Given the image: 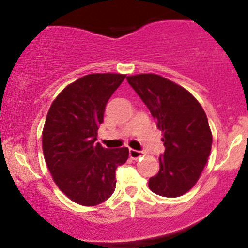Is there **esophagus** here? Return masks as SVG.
Returning a JSON list of instances; mask_svg holds the SVG:
<instances>
[{
    "label": "esophagus",
    "mask_w": 248,
    "mask_h": 248,
    "mask_svg": "<svg viewBox=\"0 0 248 248\" xmlns=\"http://www.w3.org/2000/svg\"><path fill=\"white\" fill-rule=\"evenodd\" d=\"M142 155H143V153L139 152V150L129 149V156H130V158H133V160H138V158L141 157Z\"/></svg>",
    "instance_id": "esophagus-1"
}]
</instances>
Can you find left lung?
I'll use <instances>...</instances> for the list:
<instances>
[{"mask_svg":"<svg viewBox=\"0 0 248 248\" xmlns=\"http://www.w3.org/2000/svg\"><path fill=\"white\" fill-rule=\"evenodd\" d=\"M163 133L160 170L149 189L163 197H179L197 183L211 152L212 134L203 107L191 93L153 73L127 77Z\"/></svg>","mask_w":248,"mask_h":248,"instance_id":"1","label":"left lung"}]
</instances>
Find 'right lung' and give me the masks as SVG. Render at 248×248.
<instances>
[{
  "mask_svg": "<svg viewBox=\"0 0 248 248\" xmlns=\"http://www.w3.org/2000/svg\"><path fill=\"white\" fill-rule=\"evenodd\" d=\"M124 75L93 73L67 85L51 105L42 134L44 158L61 191L77 204L95 206L113 195L115 170L126 163V147L96 142L107 101Z\"/></svg>",
  "mask_w": 248,
  "mask_h": 248,
  "instance_id": "right-lung-1",
  "label": "right lung"
}]
</instances>
